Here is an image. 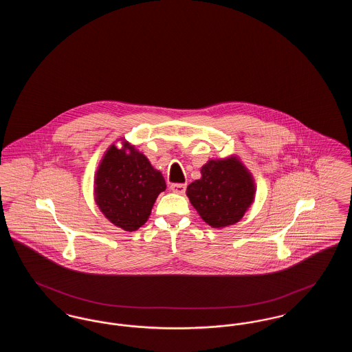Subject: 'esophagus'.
<instances>
[{
	"label": "esophagus",
	"instance_id": "esophagus-1",
	"mask_svg": "<svg viewBox=\"0 0 352 352\" xmlns=\"http://www.w3.org/2000/svg\"><path fill=\"white\" fill-rule=\"evenodd\" d=\"M186 187H187V184H171L170 190H171L173 192H177V194H184Z\"/></svg>",
	"mask_w": 352,
	"mask_h": 352
}]
</instances>
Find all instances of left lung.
<instances>
[{"instance_id":"1","label":"left lung","mask_w":352,"mask_h":352,"mask_svg":"<svg viewBox=\"0 0 352 352\" xmlns=\"http://www.w3.org/2000/svg\"><path fill=\"white\" fill-rule=\"evenodd\" d=\"M201 171V179L188 184L186 194L201 219L214 228L239 221L254 195L250 173L234 158L211 160Z\"/></svg>"}]
</instances>
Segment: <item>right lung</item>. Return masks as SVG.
<instances>
[{"instance_id": "add662e5", "label": "right lung", "mask_w": 352, "mask_h": 352, "mask_svg": "<svg viewBox=\"0 0 352 352\" xmlns=\"http://www.w3.org/2000/svg\"><path fill=\"white\" fill-rule=\"evenodd\" d=\"M166 188L162 174L128 144L109 148L95 181L101 212L125 231L138 230L151 215L158 194Z\"/></svg>"}]
</instances>
